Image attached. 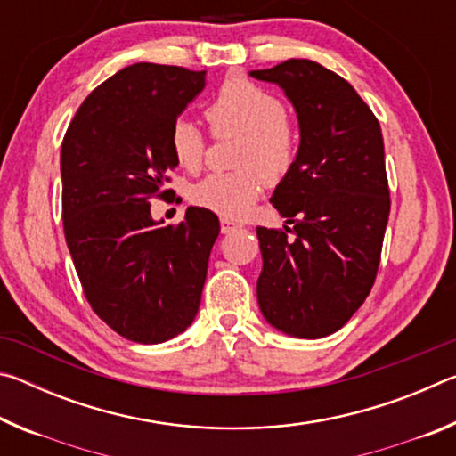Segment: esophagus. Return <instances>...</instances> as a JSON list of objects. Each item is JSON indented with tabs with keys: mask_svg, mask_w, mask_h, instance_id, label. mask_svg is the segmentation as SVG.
<instances>
[{
	"mask_svg": "<svg viewBox=\"0 0 456 456\" xmlns=\"http://www.w3.org/2000/svg\"><path fill=\"white\" fill-rule=\"evenodd\" d=\"M239 227H241V225H239L237 221L229 219V217H221V233H231V231H235Z\"/></svg>",
	"mask_w": 456,
	"mask_h": 456,
	"instance_id": "obj_1",
	"label": "esophagus"
}]
</instances>
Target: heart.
Returning <instances> with one entry per match:
<instances>
[{
  "label": "heart",
  "mask_w": 456,
  "mask_h": 456,
  "mask_svg": "<svg viewBox=\"0 0 456 456\" xmlns=\"http://www.w3.org/2000/svg\"><path fill=\"white\" fill-rule=\"evenodd\" d=\"M205 120L215 138H239L235 146V173H215L191 191L197 207L221 217L239 219L251 209L265 183H277L296 165L302 136L297 122L285 112L273 92L245 78H231L217 90ZM176 165L195 173L207 154V138L187 118L175 120L168 134Z\"/></svg>",
  "instance_id": "1"
}]
</instances>
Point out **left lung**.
<instances>
[{"instance_id":"obj_1","label":"left lung","mask_w":456,"mask_h":456,"mask_svg":"<svg viewBox=\"0 0 456 456\" xmlns=\"http://www.w3.org/2000/svg\"><path fill=\"white\" fill-rule=\"evenodd\" d=\"M251 76L280 84L302 133L272 197L293 227H257V302L285 334L330 336L364 304L380 265L390 215L382 130L350 82L318 61L291 58Z\"/></svg>"}]
</instances>
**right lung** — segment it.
<instances>
[{"label": "right lung", "mask_w": 456, "mask_h": 456, "mask_svg": "<svg viewBox=\"0 0 456 456\" xmlns=\"http://www.w3.org/2000/svg\"><path fill=\"white\" fill-rule=\"evenodd\" d=\"M205 86V70L141 61L100 84L61 141V221L84 296L100 320L138 344H160L195 320L219 219L189 207L159 227L151 199L173 189L168 134Z\"/></svg>", "instance_id": "right-lung-1"}]
</instances>
